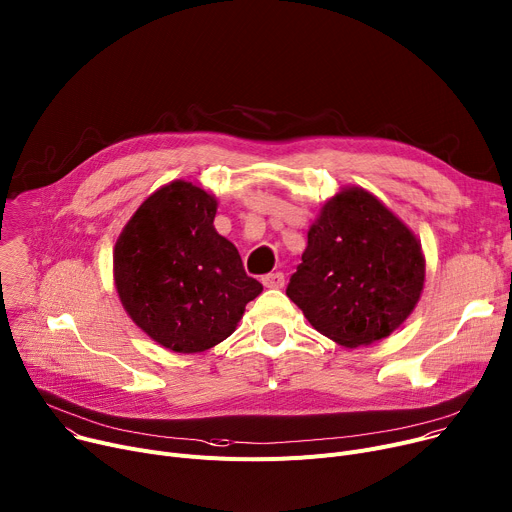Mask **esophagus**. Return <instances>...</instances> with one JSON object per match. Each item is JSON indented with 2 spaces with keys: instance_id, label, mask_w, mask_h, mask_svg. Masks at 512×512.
Here are the masks:
<instances>
[{
  "instance_id": "obj_1",
  "label": "esophagus",
  "mask_w": 512,
  "mask_h": 512,
  "mask_svg": "<svg viewBox=\"0 0 512 512\" xmlns=\"http://www.w3.org/2000/svg\"><path fill=\"white\" fill-rule=\"evenodd\" d=\"M265 288H282L284 286V274L282 271H274V274H267L261 278Z\"/></svg>"
}]
</instances>
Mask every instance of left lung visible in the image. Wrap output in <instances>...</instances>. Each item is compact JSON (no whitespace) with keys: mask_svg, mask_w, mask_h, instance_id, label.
Here are the masks:
<instances>
[{"mask_svg":"<svg viewBox=\"0 0 512 512\" xmlns=\"http://www.w3.org/2000/svg\"><path fill=\"white\" fill-rule=\"evenodd\" d=\"M424 276L416 234L372 193L348 187L321 208L286 294L319 333L358 348L412 315Z\"/></svg>","mask_w":512,"mask_h":512,"instance_id":"1","label":"left lung"}]
</instances>
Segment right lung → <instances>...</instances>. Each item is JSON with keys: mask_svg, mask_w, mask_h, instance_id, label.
I'll return each mask as SVG.
<instances>
[{"mask_svg": "<svg viewBox=\"0 0 512 512\" xmlns=\"http://www.w3.org/2000/svg\"><path fill=\"white\" fill-rule=\"evenodd\" d=\"M216 210L214 195L173 181L142 203L113 251L123 309L156 344L179 354L224 342L263 290L216 232Z\"/></svg>", "mask_w": 512, "mask_h": 512, "instance_id": "1", "label": "right lung"}]
</instances>
